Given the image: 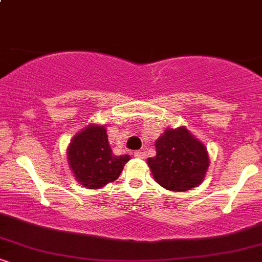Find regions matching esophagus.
<instances>
[{
    "label": "esophagus",
    "mask_w": 262,
    "mask_h": 262,
    "mask_svg": "<svg viewBox=\"0 0 262 262\" xmlns=\"http://www.w3.org/2000/svg\"><path fill=\"white\" fill-rule=\"evenodd\" d=\"M146 154L145 151H143V150H137V151H135V157H137V159H145Z\"/></svg>",
    "instance_id": "34e87169"
}]
</instances>
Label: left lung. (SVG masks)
<instances>
[{
  "label": "left lung",
  "instance_id": "1",
  "mask_svg": "<svg viewBox=\"0 0 262 262\" xmlns=\"http://www.w3.org/2000/svg\"><path fill=\"white\" fill-rule=\"evenodd\" d=\"M155 146L156 156L148 159V164L157 184L175 192L202 184L210 164L209 154L187 128H167Z\"/></svg>",
  "mask_w": 262,
  "mask_h": 262
}]
</instances>
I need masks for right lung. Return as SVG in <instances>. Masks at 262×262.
Returning a JSON list of instances; mask_svg holds the SVG:
<instances>
[{"instance_id":"1","label":"right lung","mask_w":262,"mask_h":262,"mask_svg":"<svg viewBox=\"0 0 262 262\" xmlns=\"http://www.w3.org/2000/svg\"><path fill=\"white\" fill-rule=\"evenodd\" d=\"M67 155L78 184L92 189L117 180L130 160L128 155L117 156L112 152L103 125H88L74 136Z\"/></svg>"}]
</instances>
